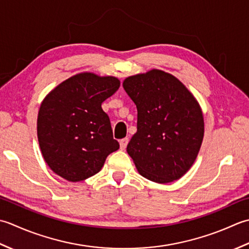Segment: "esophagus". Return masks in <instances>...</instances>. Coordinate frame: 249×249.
Listing matches in <instances>:
<instances>
[{
	"label": "esophagus",
	"instance_id": "esophagus-1",
	"mask_svg": "<svg viewBox=\"0 0 249 249\" xmlns=\"http://www.w3.org/2000/svg\"><path fill=\"white\" fill-rule=\"evenodd\" d=\"M129 143V139L125 138V139H123L120 141V149L121 150H124L126 148V145H128Z\"/></svg>",
	"mask_w": 249,
	"mask_h": 249
}]
</instances>
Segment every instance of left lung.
I'll list each match as a JSON object with an SVG mask.
<instances>
[{
  "label": "left lung",
  "mask_w": 249,
  "mask_h": 249,
  "mask_svg": "<svg viewBox=\"0 0 249 249\" xmlns=\"http://www.w3.org/2000/svg\"><path fill=\"white\" fill-rule=\"evenodd\" d=\"M123 86L138 108V131L126 151L139 173L159 184L179 179L194 164L204 135L197 101L160 70L130 76Z\"/></svg>",
  "instance_id": "left-lung-1"
}]
</instances>
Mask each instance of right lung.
I'll return each mask as SVG.
<instances>
[{
  "label": "right lung",
  "instance_id": "add662e5",
  "mask_svg": "<svg viewBox=\"0 0 249 249\" xmlns=\"http://www.w3.org/2000/svg\"><path fill=\"white\" fill-rule=\"evenodd\" d=\"M113 76L80 73L47 94L37 116V138L48 166L69 181L99 173L119 148L102 103L118 90Z\"/></svg>",
  "mask_w": 249,
  "mask_h": 249
}]
</instances>
